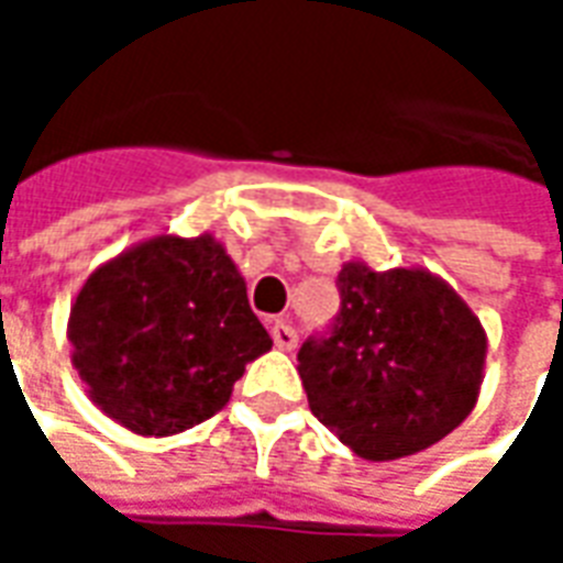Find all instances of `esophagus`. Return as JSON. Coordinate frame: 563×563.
<instances>
[{
  "label": "esophagus",
  "instance_id": "obj_1",
  "mask_svg": "<svg viewBox=\"0 0 563 563\" xmlns=\"http://www.w3.org/2000/svg\"><path fill=\"white\" fill-rule=\"evenodd\" d=\"M271 338H274V343L280 346V350H295V343H298V334H295V329L286 322V319H274L271 322Z\"/></svg>",
  "mask_w": 563,
  "mask_h": 563
}]
</instances>
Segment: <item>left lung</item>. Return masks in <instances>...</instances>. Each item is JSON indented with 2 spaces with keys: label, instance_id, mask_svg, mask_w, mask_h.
<instances>
[{
  "label": "left lung",
  "instance_id": "1",
  "mask_svg": "<svg viewBox=\"0 0 563 563\" xmlns=\"http://www.w3.org/2000/svg\"><path fill=\"white\" fill-rule=\"evenodd\" d=\"M338 289L331 338L298 353L313 416L365 461L434 446L479 401L488 353L479 317L419 265L374 271L350 258Z\"/></svg>",
  "mask_w": 563,
  "mask_h": 563
}]
</instances>
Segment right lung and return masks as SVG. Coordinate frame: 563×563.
Returning a JSON list of instances; mask_svg holds the SVG:
<instances>
[{
	"instance_id": "1",
	"label": "right lung",
	"mask_w": 563,
	"mask_h": 563,
	"mask_svg": "<svg viewBox=\"0 0 563 563\" xmlns=\"http://www.w3.org/2000/svg\"><path fill=\"white\" fill-rule=\"evenodd\" d=\"M66 334L90 401L139 437L220 413L271 350L241 271L210 232L153 234L102 262L71 301Z\"/></svg>"
}]
</instances>
